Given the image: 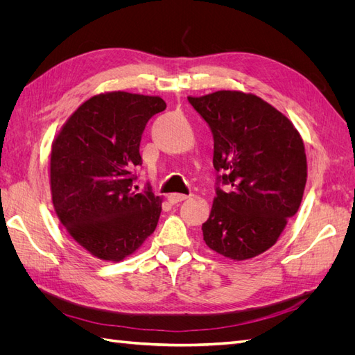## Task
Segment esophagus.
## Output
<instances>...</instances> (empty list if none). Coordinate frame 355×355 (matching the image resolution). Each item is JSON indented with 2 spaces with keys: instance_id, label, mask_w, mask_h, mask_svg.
Returning a JSON list of instances; mask_svg holds the SVG:
<instances>
[{
  "instance_id": "obj_1",
  "label": "esophagus",
  "mask_w": 355,
  "mask_h": 355,
  "mask_svg": "<svg viewBox=\"0 0 355 355\" xmlns=\"http://www.w3.org/2000/svg\"><path fill=\"white\" fill-rule=\"evenodd\" d=\"M187 198H189V196H185V194H170V196H168V201H170L171 204L185 201Z\"/></svg>"
}]
</instances>
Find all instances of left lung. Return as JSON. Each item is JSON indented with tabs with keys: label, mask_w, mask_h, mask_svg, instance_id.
I'll return each instance as SVG.
<instances>
[{
	"label": "left lung",
	"mask_w": 355,
	"mask_h": 355,
	"mask_svg": "<svg viewBox=\"0 0 355 355\" xmlns=\"http://www.w3.org/2000/svg\"><path fill=\"white\" fill-rule=\"evenodd\" d=\"M188 101L210 127L220 173L204 241L230 259H250L275 244L300 206L304 141L287 116L254 94L220 90Z\"/></svg>",
	"instance_id": "obj_1"
}]
</instances>
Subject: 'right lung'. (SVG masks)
<instances>
[{
	"label": "right lung",
	"instance_id": "right-lung-1",
	"mask_svg": "<svg viewBox=\"0 0 355 355\" xmlns=\"http://www.w3.org/2000/svg\"><path fill=\"white\" fill-rule=\"evenodd\" d=\"M166 110L158 96L111 92L75 111L51 145L50 187L71 237L102 261L118 262L151 235L161 198L139 192L135 168L149 118Z\"/></svg>",
	"mask_w": 355,
	"mask_h": 355
}]
</instances>
